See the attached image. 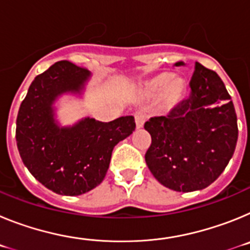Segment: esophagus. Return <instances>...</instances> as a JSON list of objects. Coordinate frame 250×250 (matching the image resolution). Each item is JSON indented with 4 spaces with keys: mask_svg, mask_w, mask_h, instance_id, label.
<instances>
[{
    "mask_svg": "<svg viewBox=\"0 0 250 250\" xmlns=\"http://www.w3.org/2000/svg\"><path fill=\"white\" fill-rule=\"evenodd\" d=\"M134 118H135L136 129H141V127L144 126V123H145V115L143 114V112H141V111L135 112V115H134Z\"/></svg>",
    "mask_w": 250,
    "mask_h": 250,
    "instance_id": "1",
    "label": "esophagus"
}]
</instances>
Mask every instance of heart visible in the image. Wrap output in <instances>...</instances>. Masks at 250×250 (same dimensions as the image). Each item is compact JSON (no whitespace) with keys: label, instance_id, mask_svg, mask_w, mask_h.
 <instances>
[{"label":"heart","instance_id":"1","mask_svg":"<svg viewBox=\"0 0 250 250\" xmlns=\"http://www.w3.org/2000/svg\"><path fill=\"white\" fill-rule=\"evenodd\" d=\"M144 92L147 96H155L160 92V106L167 111L175 109L183 103L187 94V83L182 77L170 72H161L145 81Z\"/></svg>","mask_w":250,"mask_h":250}]
</instances>
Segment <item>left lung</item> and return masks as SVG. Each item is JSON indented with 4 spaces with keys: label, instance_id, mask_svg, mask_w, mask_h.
Listing matches in <instances>:
<instances>
[{
    "label": "left lung",
    "instance_id": "8db88e82",
    "mask_svg": "<svg viewBox=\"0 0 250 250\" xmlns=\"http://www.w3.org/2000/svg\"><path fill=\"white\" fill-rule=\"evenodd\" d=\"M189 86L187 100L167 116L151 118L144 125L151 135L147 167L161 185L183 193L215 182L238 140L235 109L218 74L195 62Z\"/></svg>",
    "mask_w": 250,
    "mask_h": 250
}]
</instances>
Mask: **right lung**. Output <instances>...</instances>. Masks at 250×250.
Returning a JSON list of instances; mask_svg holds the SVG:
<instances>
[{
	"label": "right lung",
	"mask_w": 250,
	"mask_h": 250,
	"mask_svg": "<svg viewBox=\"0 0 250 250\" xmlns=\"http://www.w3.org/2000/svg\"><path fill=\"white\" fill-rule=\"evenodd\" d=\"M91 72L59 61L35 77L16 120V141L25 167L43 187L60 195H81L105 178L112 150L135 130L134 116L110 123L83 118L63 126L56 103L85 92Z\"/></svg>",
	"instance_id": "right-lung-1"
}]
</instances>
